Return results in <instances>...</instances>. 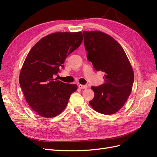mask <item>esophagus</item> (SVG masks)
<instances>
[{
  "mask_svg": "<svg viewBox=\"0 0 157 157\" xmlns=\"http://www.w3.org/2000/svg\"><path fill=\"white\" fill-rule=\"evenodd\" d=\"M78 88L80 89H86L88 88L87 85H82V84H79L78 85Z\"/></svg>",
  "mask_w": 157,
  "mask_h": 157,
  "instance_id": "34e87169",
  "label": "esophagus"
}]
</instances>
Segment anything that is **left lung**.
<instances>
[{
  "instance_id": "obj_1",
  "label": "left lung",
  "mask_w": 157,
  "mask_h": 157,
  "mask_svg": "<svg viewBox=\"0 0 157 157\" xmlns=\"http://www.w3.org/2000/svg\"><path fill=\"white\" fill-rule=\"evenodd\" d=\"M87 59L97 71L105 73L104 83L92 86L94 98L89 103L95 111L112 115L124 105L132 92L134 74L122 47L101 31H83Z\"/></svg>"
}]
</instances>
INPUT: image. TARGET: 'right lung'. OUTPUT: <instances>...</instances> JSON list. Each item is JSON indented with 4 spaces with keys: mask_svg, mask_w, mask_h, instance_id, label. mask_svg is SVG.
I'll list each match as a JSON object with an SVG mask.
<instances>
[{
    "mask_svg": "<svg viewBox=\"0 0 157 157\" xmlns=\"http://www.w3.org/2000/svg\"><path fill=\"white\" fill-rule=\"evenodd\" d=\"M82 32L54 33L41 39L28 53L20 84L29 105L44 118L55 117L67 106L77 85L54 78L66 58L82 42Z\"/></svg>",
    "mask_w": 157,
    "mask_h": 157,
    "instance_id": "add662e5",
    "label": "right lung"
}]
</instances>
